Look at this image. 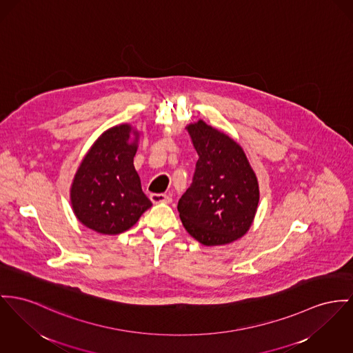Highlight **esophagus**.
Listing matches in <instances>:
<instances>
[{
  "label": "esophagus",
  "mask_w": 353,
  "mask_h": 353,
  "mask_svg": "<svg viewBox=\"0 0 353 353\" xmlns=\"http://www.w3.org/2000/svg\"><path fill=\"white\" fill-rule=\"evenodd\" d=\"M150 199L152 201V203H171L172 202L171 196H168L165 194H151Z\"/></svg>",
  "instance_id": "obj_1"
}]
</instances>
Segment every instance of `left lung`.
Returning a JSON list of instances; mask_svg holds the SVG:
<instances>
[{"label": "left lung", "instance_id": "8db88e82", "mask_svg": "<svg viewBox=\"0 0 353 353\" xmlns=\"http://www.w3.org/2000/svg\"><path fill=\"white\" fill-rule=\"evenodd\" d=\"M199 157L192 185L178 202L188 234L206 246L246 234L259 208V179L236 141L199 119L186 125Z\"/></svg>", "mask_w": 353, "mask_h": 353}]
</instances>
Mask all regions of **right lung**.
Masks as SVG:
<instances>
[{
    "label": "right lung",
    "mask_w": 353,
    "mask_h": 353,
    "mask_svg": "<svg viewBox=\"0 0 353 353\" xmlns=\"http://www.w3.org/2000/svg\"><path fill=\"white\" fill-rule=\"evenodd\" d=\"M141 132L131 124L104 131L91 145L72 181L76 218L96 233L117 235L131 229L152 206L134 165Z\"/></svg>",
    "instance_id": "1"
}]
</instances>
